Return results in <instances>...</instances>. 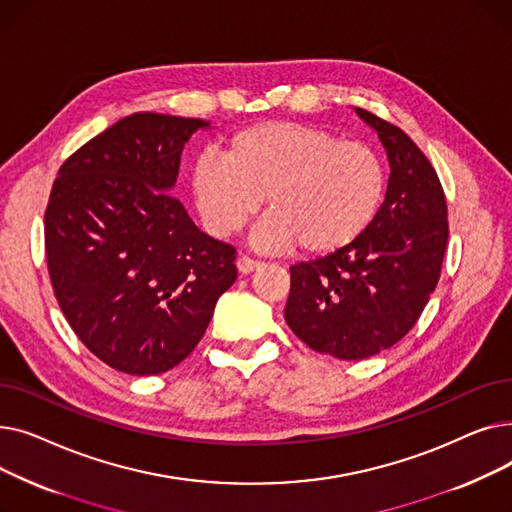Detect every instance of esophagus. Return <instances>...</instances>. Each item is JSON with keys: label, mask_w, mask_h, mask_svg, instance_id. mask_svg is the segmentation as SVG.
<instances>
[{"label": "esophagus", "mask_w": 512, "mask_h": 512, "mask_svg": "<svg viewBox=\"0 0 512 512\" xmlns=\"http://www.w3.org/2000/svg\"><path fill=\"white\" fill-rule=\"evenodd\" d=\"M259 265H261V261H257V259L249 257V255H240V257L236 259V267H238L240 274H251V272L257 270Z\"/></svg>", "instance_id": "esophagus-1"}]
</instances>
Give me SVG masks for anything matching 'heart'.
Masks as SVG:
<instances>
[{"label": "heart", "instance_id": "heart-1", "mask_svg": "<svg viewBox=\"0 0 512 512\" xmlns=\"http://www.w3.org/2000/svg\"><path fill=\"white\" fill-rule=\"evenodd\" d=\"M191 188L211 234L238 232L265 199L255 247L299 245L307 257H328L351 247L378 218L386 172L363 143L340 141L319 126L267 120L232 134L222 161L197 157Z\"/></svg>", "mask_w": 512, "mask_h": 512}]
</instances>
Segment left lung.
<instances>
[{
	"label": "left lung",
	"mask_w": 512,
	"mask_h": 512,
	"mask_svg": "<svg viewBox=\"0 0 512 512\" xmlns=\"http://www.w3.org/2000/svg\"><path fill=\"white\" fill-rule=\"evenodd\" d=\"M386 149L378 218L351 247L290 267L288 328L317 353L361 361L394 346L419 319L444 261L448 211L423 151L398 126L355 107Z\"/></svg>",
	"instance_id": "1"
}]
</instances>
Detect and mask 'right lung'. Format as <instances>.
<instances>
[{"instance_id":"add662e5","label":"right lung","mask_w":512,"mask_h":512,"mask_svg":"<svg viewBox=\"0 0 512 512\" xmlns=\"http://www.w3.org/2000/svg\"><path fill=\"white\" fill-rule=\"evenodd\" d=\"M201 118L139 112L70 155L45 211L56 299L89 351L122 373L176 367L236 280V249L170 197Z\"/></svg>"}]
</instances>
